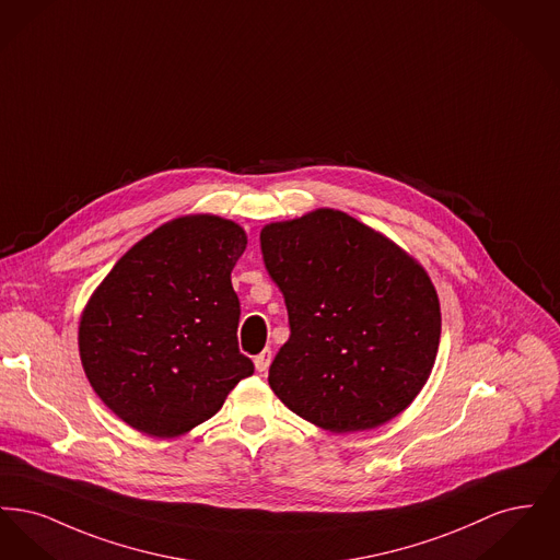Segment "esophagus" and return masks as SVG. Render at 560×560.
Returning a JSON list of instances; mask_svg holds the SVG:
<instances>
[{
    "mask_svg": "<svg viewBox=\"0 0 560 560\" xmlns=\"http://www.w3.org/2000/svg\"><path fill=\"white\" fill-rule=\"evenodd\" d=\"M270 361H272V352H270V348H265V350L254 359V365H256L258 372L265 373L268 368H270Z\"/></svg>",
    "mask_w": 560,
    "mask_h": 560,
    "instance_id": "esophagus-1",
    "label": "esophagus"
}]
</instances>
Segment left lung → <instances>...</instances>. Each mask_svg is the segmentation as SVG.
<instances>
[{"mask_svg": "<svg viewBox=\"0 0 560 560\" xmlns=\"http://www.w3.org/2000/svg\"><path fill=\"white\" fill-rule=\"evenodd\" d=\"M260 247L292 329L268 372L272 393L336 434L397 418L424 388L441 340L424 267L334 208L270 222Z\"/></svg>", "mask_w": 560, "mask_h": 560, "instance_id": "left-lung-1", "label": "left lung"}]
</instances>
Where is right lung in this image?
I'll return each mask as SVG.
<instances>
[{
	"mask_svg": "<svg viewBox=\"0 0 560 560\" xmlns=\"http://www.w3.org/2000/svg\"><path fill=\"white\" fill-rule=\"evenodd\" d=\"M245 247L233 220L180 215L133 243L90 295L78 331L81 365L128 427L183 436L254 373L237 347L241 306L231 283Z\"/></svg>",
	"mask_w": 560,
	"mask_h": 560,
	"instance_id": "right-lung-1",
	"label": "right lung"
}]
</instances>
